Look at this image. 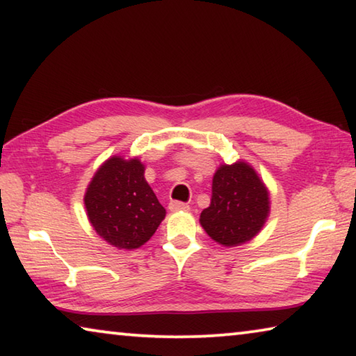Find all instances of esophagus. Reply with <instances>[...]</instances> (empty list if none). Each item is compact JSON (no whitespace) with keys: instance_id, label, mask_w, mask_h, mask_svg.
Returning <instances> with one entry per match:
<instances>
[{"instance_id":"obj_1","label":"esophagus","mask_w":356,"mask_h":356,"mask_svg":"<svg viewBox=\"0 0 356 356\" xmlns=\"http://www.w3.org/2000/svg\"><path fill=\"white\" fill-rule=\"evenodd\" d=\"M190 206L186 202H182V201H171L170 202V210H172V212H177V210H188Z\"/></svg>"}]
</instances>
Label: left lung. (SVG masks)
<instances>
[{
    "mask_svg": "<svg viewBox=\"0 0 356 356\" xmlns=\"http://www.w3.org/2000/svg\"><path fill=\"white\" fill-rule=\"evenodd\" d=\"M268 215V193L252 168L238 161L215 172L210 206L201 225L215 242L236 246L261 231Z\"/></svg>",
    "mask_w": 356,
    "mask_h": 356,
    "instance_id": "left-lung-1",
    "label": "left lung"
}]
</instances>
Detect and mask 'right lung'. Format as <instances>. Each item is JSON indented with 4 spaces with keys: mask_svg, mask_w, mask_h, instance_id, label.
<instances>
[{
    "mask_svg": "<svg viewBox=\"0 0 356 356\" xmlns=\"http://www.w3.org/2000/svg\"><path fill=\"white\" fill-rule=\"evenodd\" d=\"M84 206L99 236L124 250L146 243L166 213L144 179L141 161L119 156L105 161L95 172Z\"/></svg>",
    "mask_w": 356,
    "mask_h": 356,
    "instance_id": "right-lung-1",
    "label": "right lung"
}]
</instances>
